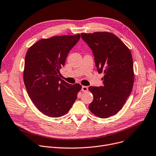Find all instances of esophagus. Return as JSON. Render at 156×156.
I'll use <instances>...</instances> for the list:
<instances>
[{
    "label": "esophagus",
    "instance_id": "esophagus-1",
    "mask_svg": "<svg viewBox=\"0 0 156 156\" xmlns=\"http://www.w3.org/2000/svg\"><path fill=\"white\" fill-rule=\"evenodd\" d=\"M88 88L87 87H86V86H83L82 87L81 91L83 92H87V91H88Z\"/></svg>",
    "mask_w": 156,
    "mask_h": 156
}]
</instances>
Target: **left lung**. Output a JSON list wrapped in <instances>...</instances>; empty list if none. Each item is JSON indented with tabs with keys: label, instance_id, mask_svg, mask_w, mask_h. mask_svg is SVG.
Returning a JSON list of instances; mask_svg holds the SVG:
<instances>
[{
	"label": "left lung",
	"instance_id": "left-lung-1",
	"mask_svg": "<svg viewBox=\"0 0 156 156\" xmlns=\"http://www.w3.org/2000/svg\"><path fill=\"white\" fill-rule=\"evenodd\" d=\"M81 36L93 50L98 73H104L103 87L88 88L94 97L89 109L99 118H109L122 109L132 91L134 74L131 53L110 32L81 33Z\"/></svg>",
	"mask_w": 156,
	"mask_h": 156
}]
</instances>
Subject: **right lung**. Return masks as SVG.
<instances>
[{"mask_svg": "<svg viewBox=\"0 0 156 156\" xmlns=\"http://www.w3.org/2000/svg\"><path fill=\"white\" fill-rule=\"evenodd\" d=\"M80 38V34L42 38L26 53L23 81L27 93L36 108L48 117L65 115L81 89L80 84H69L60 77V69Z\"/></svg>", "mask_w": 156, "mask_h": 156, "instance_id": "right-lung-1", "label": "right lung"}]
</instances>
